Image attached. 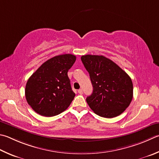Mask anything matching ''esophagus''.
I'll return each instance as SVG.
<instances>
[{"mask_svg":"<svg viewBox=\"0 0 159 159\" xmlns=\"http://www.w3.org/2000/svg\"><path fill=\"white\" fill-rule=\"evenodd\" d=\"M78 92H79V93L80 94H83V90H82V89H79V90H78Z\"/></svg>","mask_w":159,"mask_h":159,"instance_id":"34e87169","label":"esophagus"}]
</instances>
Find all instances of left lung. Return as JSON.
<instances>
[{
  "label": "left lung",
  "mask_w": 159,
  "mask_h": 159,
  "mask_svg": "<svg viewBox=\"0 0 159 159\" xmlns=\"http://www.w3.org/2000/svg\"><path fill=\"white\" fill-rule=\"evenodd\" d=\"M81 60L88 71L93 92L86 102L99 116L117 117L128 108L133 99L131 78L117 64L103 56L85 55Z\"/></svg>",
  "instance_id": "left-lung-1"
}]
</instances>
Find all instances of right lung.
<instances>
[{"label": "right lung", "instance_id": "obj_1", "mask_svg": "<svg viewBox=\"0 0 159 159\" xmlns=\"http://www.w3.org/2000/svg\"><path fill=\"white\" fill-rule=\"evenodd\" d=\"M72 54L59 55L43 63L28 79L27 102L37 113L52 117L67 109L75 97L67 72L76 61Z\"/></svg>", "mask_w": 159, "mask_h": 159}]
</instances>
